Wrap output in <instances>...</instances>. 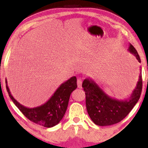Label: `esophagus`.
<instances>
[{"mask_svg":"<svg viewBox=\"0 0 148 148\" xmlns=\"http://www.w3.org/2000/svg\"><path fill=\"white\" fill-rule=\"evenodd\" d=\"M77 87H78L79 88H82V80L81 79L79 78L77 79Z\"/></svg>","mask_w":148,"mask_h":148,"instance_id":"obj_1","label":"esophagus"}]
</instances>
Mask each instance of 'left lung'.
<instances>
[{"mask_svg": "<svg viewBox=\"0 0 148 148\" xmlns=\"http://www.w3.org/2000/svg\"><path fill=\"white\" fill-rule=\"evenodd\" d=\"M128 50L141 62L137 51L131 44ZM82 87L86 95L87 112L92 121L98 126H110L123 120L138 103L142 89V72L135 88L127 99L118 100L109 97L90 78H86L83 81Z\"/></svg>", "mask_w": 148, "mask_h": 148, "instance_id": "obj_1", "label": "left lung"}]
</instances>
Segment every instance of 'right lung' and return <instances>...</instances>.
I'll return each instance as SVG.
<instances>
[{
  "label": "right lung",
  "instance_id": "right-lung-1",
  "mask_svg": "<svg viewBox=\"0 0 148 148\" xmlns=\"http://www.w3.org/2000/svg\"><path fill=\"white\" fill-rule=\"evenodd\" d=\"M6 85L9 97L25 116L45 128H51L59 124L67 110L70 95L77 87V78L73 76L61 84L46 103L37 107L28 108L20 104L13 97L6 79Z\"/></svg>",
  "mask_w": 148,
  "mask_h": 148
}]
</instances>
